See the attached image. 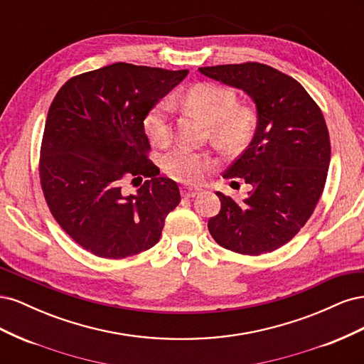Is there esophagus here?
Listing matches in <instances>:
<instances>
[{"mask_svg":"<svg viewBox=\"0 0 364 364\" xmlns=\"http://www.w3.org/2000/svg\"><path fill=\"white\" fill-rule=\"evenodd\" d=\"M200 188H191V186H183L182 188V196L185 197V199H191V197H196L200 194Z\"/></svg>","mask_w":364,"mask_h":364,"instance_id":"esophagus-1","label":"esophagus"}]
</instances>
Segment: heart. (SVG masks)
I'll use <instances>...</instances> for the list:
<instances>
[{
    "instance_id": "obj_1",
    "label": "heart",
    "mask_w": 364,
    "mask_h": 364,
    "mask_svg": "<svg viewBox=\"0 0 364 364\" xmlns=\"http://www.w3.org/2000/svg\"><path fill=\"white\" fill-rule=\"evenodd\" d=\"M178 100L203 117L209 124L213 141L222 147L235 149L246 144L255 130V111L246 103H237V95L230 87L205 82L196 83L179 95ZM170 114V103L162 100L146 115V132L156 144H167L173 136ZM209 167L211 159L208 155L186 146L174 147L164 158L165 173L185 183H199Z\"/></svg>"
}]
</instances>
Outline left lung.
I'll list each match as a JSON object with an SVG mask.
<instances>
[{"label": "left lung", "mask_w": 364, "mask_h": 364, "mask_svg": "<svg viewBox=\"0 0 364 364\" xmlns=\"http://www.w3.org/2000/svg\"><path fill=\"white\" fill-rule=\"evenodd\" d=\"M199 71L245 91L257 106L250 144L223 174L252 186L237 203L217 191L222 209L208 222L217 243L243 255H261L299 232L321 199L331 159L321 107L293 77L269 65L246 62Z\"/></svg>", "instance_id": "left-lung-1"}]
</instances>
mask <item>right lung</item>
<instances>
[{
	"label": "right lung",
	"mask_w": 364,
	"mask_h": 364,
	"mask_svg": "<svg viewBox=\"0 0 364 364\" xmlns=\"http://www.w3.org/2000/svg\"><path fill=\"white\" fill-rule=\"evenodd\" d=\"M186 74L118 62L73 77L54 97L41 146L42 191L60 228L95 257L153 247L181 202L178 183L147 159L144 119ZM127 175L148 178L136 195L120 190Z\"/></svg>",
	"instance_id": "1"
}]
</instances>
